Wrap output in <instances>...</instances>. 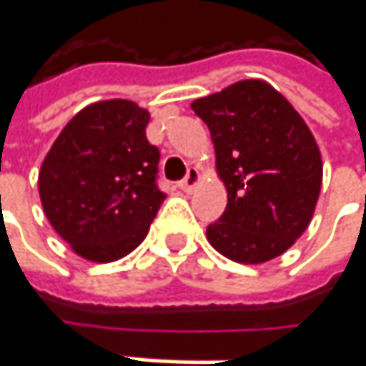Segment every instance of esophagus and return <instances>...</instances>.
Returning a JSON list of instances; mask_svg holds the SVG:
<instances>
[{"label": "esophagus", "mask_w": 366, "mask_h": 366, "mask_svg": "<svg viewBox=\"0 0 366 366\" xmlns=\"http://www.w3.org/2000/svg\"><path fill=\"white\" fill-rule=\"evenodd\" d=\"M200 182V174L196 168H188V174H186V178L178 182V186L182 188L184 192H190V190H194L196 184Z\"/></svg>", "instance_id": "34e87169"}]
</instances>
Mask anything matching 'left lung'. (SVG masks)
Returning <instances> with one entry per match:
<instances>
[{
    "instance_id": "obj_1",
    "label": "left lung",
    "mask_w": 366,
    "mask_h": 366,
    "mask_svg": "<svg viewBox=\"0 0 366 366\" xmlns=\"http://www.w3.org/2000/svg\"><path fill=\"white\" fill-rule=\"evenodd\" d=\"M229 202L207 229L208 243L239 263L282 255L308 229L322 158L306 121L265 81H241L196 99Z\"/></svg>"
}]
</instances>
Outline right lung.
Wrapping results in <instances>:
<instances>
[{
  "instance_id": "obj_1",
  "label": "right lung",
  "mask_w": 366,
  "mask_h": 366,
  "mask_svg": "<svg viewBox=\"0 0 366 366\" xmlns=\"http://www.w3.org/2000/svg\"><path fill=\"white\" fill-rule=\"evenodd\" d=\"M147 123L149 113L132 101L93 103L66 123L44 158L38 188L46 217L81 257H125L158 214L166 194Z\"/></svg>"
}]
</instances>
